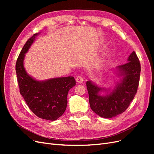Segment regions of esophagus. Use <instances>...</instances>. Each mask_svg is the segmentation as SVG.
<instances>
[{
    "label": "esophagus",
    "mask_w": 154,
    "mask_h": 154,
    "mask_svg": "<svg viewBox=\"0 0 154 154\" xmlns=\"http://www.w3.org/2000/svg\"><path fill=\"white\" fill-rule=\"evenodd\" d=\"M76 80L78 83H82L83 82V78L82 76H78L76 78Z\"/></svg>",
    "instance_id": "esophagus-1"
}]
</instances>
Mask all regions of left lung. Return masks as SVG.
I'll return each instance as SVG.
<instances>
[{"instance_id": "obj_1", "label": "left lung", "mask_w": 154, "mask_h": 154, "mask_svg": "<svg viewBox=\"0 0 154 154\" xmlns=\"http://www.w3.org/2000/svg\"><path fill=\"white\" fill-rule=\"evenodd\" d=\"M127 62L116 67L120 81L110 93L108 91L110 89L98 87L91 81L86 83L91 108L100 117L111 118L123 113L134 98L141 72L140 62L135 51L130 54ZM101 91H106V95H101Z\"/></svg>"}]
</instances>
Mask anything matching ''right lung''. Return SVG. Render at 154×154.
Instances as JSON below:
<instances>
[{
    "label": "right lung",
    "mask_w": 154,
    "mask_h": 154,
    "mask_svg": "<svg viewBox=\"0 0 154 154\" xmlns=\"http://www.w3.org/2000/svg\"><path fill=\"white\" fill-rule=\"evenodd\" d=\"M38 34L27 40L17 58L15 69L20 94L32 112L40 118L54 121L66 111L68 92L76 85V81L73 76L38 81L27 73L24 67L25 54Z\"/></svg>",
    "instance_id": "right-lung-1"
}]
</instances>
